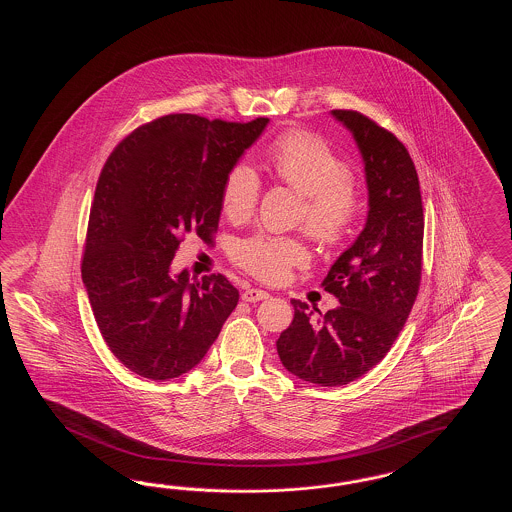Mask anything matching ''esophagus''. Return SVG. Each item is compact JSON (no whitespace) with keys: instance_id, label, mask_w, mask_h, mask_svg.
<instances>
[{"instance_id":"obj_1","label":"esophagus","mask_w":512,"mask_h":512,"mask_svg":"<svg viewBox=\"0 0 512 512\" xmlns=\"http://www.w3.org/2000/svg\"><path fill=\"white\" fill-rule=\"evenodd\" d=\"M268 293L263 292V290H257V288H247L242 292V299L247 301V303H257V301H263V299H267Z\"/></svg>"}]
</instances>
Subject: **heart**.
I'll use <instances>...</instances> for the list:
<instances>
[{
	"instance_id": "heart-1",
	"label": "heart",
	"mask_w": 512,
	"mask_h": 512,
	"mask_svg": "<svg viewBox=\"0 0 512 512\" xmlns=\"http://www.w3.org/2000/svg\"><path fill=\"white\" fill-rule=\"evenodd\" d=\"M274 172L293 190L307 197V230L318 244L334 247L351 232L357 215V195L351 188V169L340 155L317 136L288 132L268 151ZM261 180L247 165H234L222 186V209L234 220L247 219L259 199ZM234 261L268 284H280L292 267L307 263L303 244L293 238L257 234L236 244Z\"/></svg>"
}]
</instances>
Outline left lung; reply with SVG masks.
<instances>
[{
    "instance_id": "1",
    "label": "left lung",
    "mask_w": 512,
    "mask_h": 512,
    "mask_svg": "<svg viewBox=\"0 0 512 512\" xmlns=\"http://www.w3.org/2000/svg\"><path fill=\"white\" fill-rule=\"evenodd\" d=\"M330 115L351 132L363 157L365 228L322 282L340 307L315 318L307 303L292 299V324L276 349L293 376L318 386H345L386 357L409 318L420 286L424 215L418 174L405 146L357 111L336 109Z\"/></svg>"
}]
</instances>
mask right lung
I'll return each instance as SVG.
<instances>
[{
	"instance_id": "right-lung-1",
	"label": "right lung",
	"mask_w": 512,
	"mask_h": 512,
	"mask_svg": "<svg viewBox=\"0 0 512 512\" xmlns=\"http://www.w3.org/2000/svg\"><path fill=\"white\" fill-rule=\"evenodd\" d=\"M267 124L167 115L126 136L99 174L82 282L107 347L138 376L190 372L236 309L222 274L190 278L172 259L186 234L211 242L226 174Z\"/></svg>"
}]
</instances>
